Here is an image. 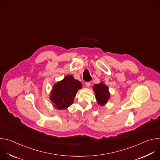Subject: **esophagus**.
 Returning <instances> with one entry per match:
<instances>
[{
	"mask_svg": "<svg viewBox=\"0 0 160 160\" xmlns=\"http://www.w3.org/2000/svg\"><path fill=\"white\" fill-rule=\"evenodd\" d=\"M90 85V82H86L85 83V86L87 87H88Z\"/></svg>",
	"mask_w": 160,
	"mask_h": 160,
	"instance_id": "obj_1",
	"label": "esophagus"
}]
</instances>
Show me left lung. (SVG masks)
Returning a JSON list of instances; mask_svg holds the SVG:
<instances>
[{
  "mask_svg": "<svg viewBox=\"0 0 160 160\" xmlns=\"http://www.w3.org/2000/svg\"><path fill=\"white\" fill-rule=\"evenodd\" d=\"M93 90L98 104L102 106H104L110 98L108 87L104 82H101L99 83L95 84L93 86Z\"/></svg>",
  "mask_w": 160,
  "mask_h": 160,
  "instance_id": "8db88e82",
  "label": "left lung"
}]
</instances>
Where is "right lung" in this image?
<instances>
[{
  "instance_id": "add662e5",
  "label": "right lung",
  "mask_w": 160,
  "mask_h": 160,
  "mask_svg": "<svg viewBox=\"0 0 160 160\" xmlns=\"http://www.w3.org/2000/svg\"><path fill=\"white\" fill-rule=\"evenodd\" d=\"M82 87V83L73 76L66 75L53 85L49 97L53 106L59 110L68 108L73 104L78 90Z\"/></svg>"
}]
</instances>
